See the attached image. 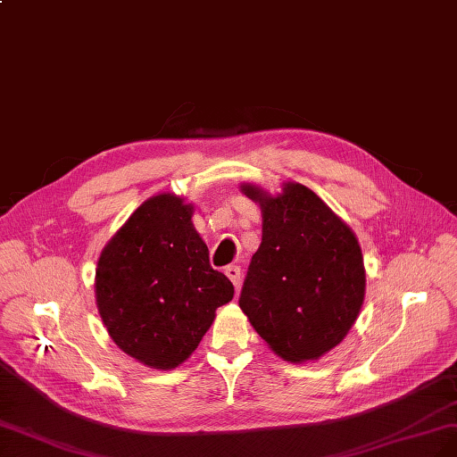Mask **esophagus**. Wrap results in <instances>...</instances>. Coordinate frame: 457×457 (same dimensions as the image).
I'll list each match as a JSON object with an SVG mask.
<instances>
[{"mask_svg": "<svg viewBox=\"0 0 457 457\" xmlns=\"http://www.w3.org/2000/svg\"><path fill=\"white\" fill-rule=\"evenodd\" d=\"M225 274H227V278L232 281V286H234L236 289H238V287H240V278H242L240 266H227Z\"/></svg>", "mask_w": 457, "mask_h": 457, "instance_id": "1", "label": "esophagus"}]
</instances>
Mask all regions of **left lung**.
<instances>
[{
    "instance_id": "left-lung-1",
    "label": "left lung",
    "mask_w": 457,
    "mask_h": 457,
    "mask_svg": "<svg viewBox=\"0 0 457 457\" xmlns=\"http://www.w3.org/2000/svg\"><path fill=\"white\" fill-rule=\"evenodd\" d=\"M259 204L262 240L240 308L269 348L289 363L321 359L345 338L365 301L357 236L312 188L287 181L278 195L242 183Z\"/></svg>"
}]
</instances>
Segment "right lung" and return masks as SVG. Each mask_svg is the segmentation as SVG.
Segmentation results:
<instances>
[{
	"instance_id": "obj_1",
	"label": "right lung",
	"mask_w": 457,
	"mask_h": 457,
	"mask_svg": "<svg viewBox=\"0 0 457 457\" xmlns=\"http://www.w3.org/2000/svg\"><path fill=\"white\" fill-rule=\"evenodd\" d=\"M193 212L174 193L151 196L98 259L100 318L119 348L149 369L171 370L191 357L215 310L234 296L230 279L212 269Z\"/></svg>"
}]
</instances>
